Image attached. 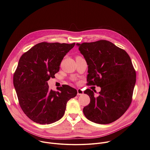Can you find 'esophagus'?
<instances>
[{"mask_svg": "<svg viewBox=\"0 0 150 150\" xmlns=\"http://www.w3.org/2000/svg\"><path fill=\"white\" fill-rule=\"evenodd\" d=\"M77 95H81V94H83V93H84V91H83V90H81V88H78L77 90Z\"/></svg>", "mask_w": 150, "mask_h": 150, "instance_id": "esophagus-1", "label": "esophagus"}]
</instances>
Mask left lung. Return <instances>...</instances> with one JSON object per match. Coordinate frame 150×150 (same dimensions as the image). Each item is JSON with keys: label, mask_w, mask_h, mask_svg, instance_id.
I'll return each mask as SVG.
<instances>
[{"label": "left lung", "mask_w": 150, "mask_h": 150, "mask_svg": "<svg viewBox=\"0 0 150 150\" xmlns=\"http://www.w3.org/2000/svg\"><path fill=\"white\" fill-rule=\"evenodd\" d=\"M77 45L88 66L87 85L101 87L98 96L89 88L84 91L90 98L84 114L95 123H111L132 101L136 73L131 59L124 50L105 40Z\"/></svg>", "instance_id": "1"}]
</instances>
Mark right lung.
Returning <instances> with one entry per match:
<instances>
[{
	"label": "right lung",
	"mask_w": 150,
	"mask_h": 150,
	"mask_svg": "<svg viewBox=\"0 0 150 150\" xmlns=\"http://www.w3.org/2000/svg\"><path fill=\"white\" fill-rule=\"evenodd\" d=\"M75 45L39 43L21 57L13 75V84L19 105L33 121L49 124L64 115L67 101L76 96L74 88L65 85L50 90L47 81L59 72L66 54Z\"/></svg>",
	"instance_id": "add662e5"
}]
</instances>
